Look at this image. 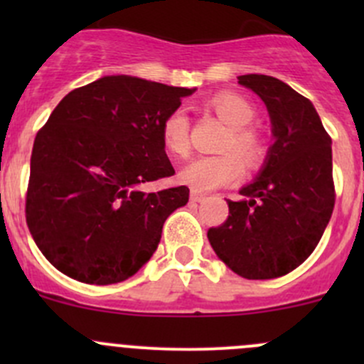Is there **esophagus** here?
<instances>
[{"mask_svg":"<svg viewBox=\"0 0 364 364\" xmlns=\"http://www.w3.org/2000/svg\"><path fill=\"white\" fill-rule=\"evenodd\" d=\"M204 199H205V193L196 192V190H192V193H190V200H192V203H203Z\"/></svg>","mask_w":364,"mask_h":364,"instance_id":"esophagus-1","label":"esophagus"}]
</instances>
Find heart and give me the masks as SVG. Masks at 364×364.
<instances>
[{
    "mask_svg": "<svg viewBox=\"0 0 364 364\" xmlns=\"http://www.w3.org/2000/svg\"><path fill=\"white\" fill-rule=\"evenodd\" d=\"M220 119L229 124V134L223 141L222 149L225 153L215 156H199L192 160L181 171V181L196 192H209L240 181L245 172V165L255 167L264 159L266 146L259 132L253 130L255 109L245 98L234 93H218L208 100ZM161 142L165 149L174 156L185 159L190 153V119L183 109H174L161 121ZM237 153L234 154L233 151ZM244 159L241 161L239 156Z\"/></svg>",
    "mask_w": 364,
    "mask_h": 364,
    "instance_id": "b5f03b06",
    "label": "heart"
}]
</instances>
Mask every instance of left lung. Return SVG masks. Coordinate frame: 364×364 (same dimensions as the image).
<instances>
[{"instance_id":"8db88e82","label":"left lung","mask_w":364,"mask_h":364,"mask_svg":"<svg viewBox=\"0 0 364 364\" xmlns=\"http://www.w3.org/2000/svg\"><path fill=\"white\" fill-rule=\"evenodd\" d=\"M266 104L274 142L255 181L229 200V216L208 230L216 255L240 277L269 280L304 262L335 208L331 137L308 98L260 73L237 77Z\"/></svg>"}]
</instances>
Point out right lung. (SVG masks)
<instances>
[{
    "instance_id": "obj_1",
    "label": "right lung",
    "mask_w": 364,
    "mask_h": 364,
    "mask_svg": "<svg viewBox=\"0 0 364 364\" xmlns=\"http://www.w3.org/2000/svg\"><path fill=\"white\" fill-rule=\"evenodd\" d=\"M193 91L107 75L56 105L33 144L26 223L58 271L109 285L151 259L165 220L190 190L139 186L174 174L161 121Z\"/></svg>"
}]
</instances>
